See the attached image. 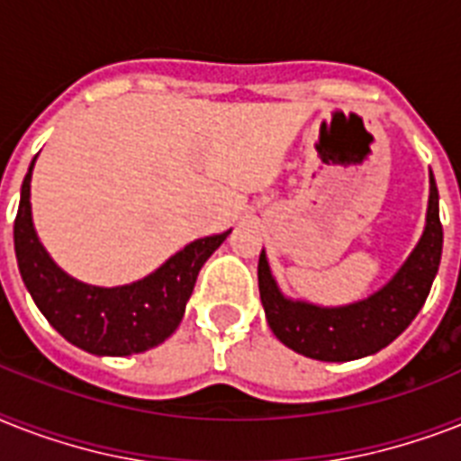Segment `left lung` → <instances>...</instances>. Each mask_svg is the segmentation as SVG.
<instances>
[{
    "mask_svg": "<svg viewBox=\"0 0 461 461\" xmlns=\"http://www.w3.org/2000/svg\"><path fill=\"white\" fill-rule=\"evenodd\" d=\"M429 208L421 239L379 291L348 305H317L279 289L265 249L258 260V286L272 334L298 355L321 362H350L379 353L405 331L431 291L443 253L438 186L429 175Z\"/></svg>",
    "mask_w": 461,
    "mask_h": 461,
    "instance_id": "1",
    "label": "left lung"
}]
</instances>
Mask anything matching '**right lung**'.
<instances>
[{"label": "right lung", "mask_w": 461, "mask_h": 461, "mask_svg": "<svg viewBox=\"0 0 461 461\" xmlns=\"http://www.w3.org/2000/svg\"><path fill=\"white\" fill-rule=\"evenodd\" d=\"M37 156L21 186L14 246L25 289L51 327L85 353L127 357L160 346L175 334L205 260L231 230L196 239L144 279L122 286H95L63 272L51 260L32 224L30 182Z\"/></svg>", "instance_id": "right-lung-1"}]
</instances>
